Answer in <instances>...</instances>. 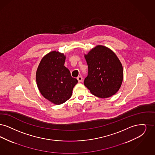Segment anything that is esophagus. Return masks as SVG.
Listing matches in <instances>:
<instances>
[{
  "label": "esophagus",
  "instance_id": "34e87169",
  "mask_svg": "<svg viewBox=\"0 0 155 155\" xmlns=\"http://www.w3.org/2000/svg\"><path fill=\"white\" fill-rule=\"evenodd\" d=\"M77 79H78V81L79 82H81L82 80H83V77L82 76H78V78H77Z\"/></svg>",
  "mask_w": 155,
  "mask_h": 155
}]
</instances>
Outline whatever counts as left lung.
I'll return each mask as SVG.
<instances>
[{"mask_svg": "<svg viewBox=\"0 0 155 155\" xmlns=\"http://www.w3.org/2000/svg\"><path fill=\"white\" fill-rule=\"evenodd\" d=\"M88 74L84 84L95 96L105 98L115 94L121 86L123 71L120 61L109 48L101 45L84 55Z\"/></svg>", "mask_w": 155, "mask_h": 155, "instance_id": "left-lung-1", "label": "left lung"}]
</instances>
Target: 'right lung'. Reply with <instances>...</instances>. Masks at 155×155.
Masks as SVG:
<instances>
[{"label":"right lung","mask_w":155,"mask_h":155,"mask_svg":"<svg viewBox=\"0 0 155 155\" xmlns=\"http://www.w3.org/2000/svg\"><path fill=\"white\" fill-rule=\"evenodd\" d=\"M65 56L58 51H51L41 60L36 79L42 95L55 104L60 105L69 100L78 80L72 78L64 66Z\"/></svg>","instance_id":"add662e5"}]
</instances>
